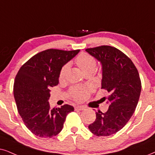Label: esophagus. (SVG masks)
Returning a JSON list of instances; mask_svg holds the SVG:
<instances>
[{"label": "esophagus", "mask_w": 155, "mask_h": 155, "mask_svg": "<svg viewBox=\"0 0 155 155\" xmlns=\"http://www.w3.org/2000/svg\"><path fill=\"white\" fill-rule=\"evenodd\" d=\"M84 109H85V107H84V106H76L75 107L76 111H81L84 110Z\"/></svg>", "instance_id": "1"}]
</instances>
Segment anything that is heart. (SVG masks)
<instances>
[{
	"mask_svg": "<svg viewBox=\"0 0 155 155\" xmlns=\"http://www.w3.org/2000/svg\"><path fill=\"white\" fill-rule=\"evenodd\" d=\"M75 62L76 65L79 66L80 69L84 74L89 71L93 72L94 71L96 66H97V61H96L95 58L91 55L87 54V53L80 54L76 58ZM68 68V64H66L61 68L59 73V76H58L60 80H64L65 79ZM91 90L92 88L90 87H73L70 89V95L76 101H83L85 99H87Z\"/></svg>",
	"mask_w": 155,
	"mask_h": 155,
	"instance_id": "b5f03b06",
	"label": "heart"
}]
</instances>
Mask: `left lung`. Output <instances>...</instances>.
Segmentation results:
<instances>
[{"label": "left lung", "mask_w": 155, "mask_h": 155, "mask_svg": "<svg viewBox=\"0 0 155 155\" xmlns=\"http://www.w3.org/2000/svg\"><path fill=\"white\" fill-rule=\"evenodd\" d=\"M102 65L101 89L108 91L107 112H96V119L89 125L97 136H109L124 127L134 114L142 89L136 66L127 55L115 47L101 46L87 48Z\"/></svg>", "instance_id": "left-lung-1"}]
</instances>
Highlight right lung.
Returning <instances> with one entry per match:
<instances>
[{"instance_id": "add662e5", "label": "right lung", "mask_w": 155, "mask_h": 155, "mask_svg": "<svg viewBox=\"0 0 155 155\" xmlns=\"http://www.w3.org/2000/svg\"><path fill=\"white\" fill-rule=\"evenodd\" d=\"M79 50L50 48L32 56L15 76L13 95L23 123L33 134L51 138L62 130L66 117L74 111L71 105L50 109V88L58 85L62 66Z\"/></svg>"}]
</instances>
